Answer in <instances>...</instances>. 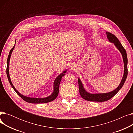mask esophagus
Segmentation results:
<instances>
[{
    "label": "esophagus",
    "instance_id": "1",
    "mask_svg": "<svg viewBox=\"0 0 133 133\" xmlns=\"http://www.w3.org/2000/svg\"><path fill=\"white\" fill-rule=\"evenodd\" d=\"M71 69H72V70H73V71L76 70V67H75V65H72L71 66Z\"/></svg>",
    "mask_w": 133,
    "mask_h": 133
}]
</instances>
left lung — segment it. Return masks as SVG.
<instances>
[{
	"label": "left lung",
	"mask_w": 133,
	"mask_h": 133,
	"mask_svg": "<svg viewBox=\"0 0 133 133\" xmlns=\"http://www.w3.org/2000/svg\"><path fill=\"white\" fill-rule=\"evenodd\" d=\"M107 38L110 43H113L116 47L118 49L122 54L123 64H124V73L122 80L118 86L114 90L106 93H96V94H91L87 92L85 90L84 87L83 86L82 83L79 78H78V83L79 88L80 94L83 99L87 100L88 101H96V102H103L106 101L110 99L113 97L122 87L124 83L125 82V80L127 77L128 75V69H127V63L128 59L127 53L125 50L123 48L121 44L118 39L112 33L106 32Z\"/></svg>",
	"instance_id": "obj_1"
}]
</instances>
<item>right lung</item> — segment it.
Returning <instances> with one entry per match:
<instances>
[{
    "instance_id": "1",
    "label": "right lung",
    "mask_w": 133,
    "mask_h": 133,
    "mask_svg": "<svg viewBox=\"0 0 133 133\" xmlns=\"http://www.w3.org/2000/svg\"><path fill=\"white\" fill-rule=\"evenodd\" d=\"M15 47V45H14L13 48L11 49L10 51L8 60H7V68H6V74L7 76H8V78L9 81V82L10 83L11 86L13 88V89L15 90L16 92L17 93L19 96H20L25 101L29 102V103H47V102H50L51 101H53L56 99V97H57L58 94H59V85H60V83L61 80L62 78L65 75V73L67 72L66 70L64 71L63 72V73H61L60 75H59L56 79H55L54 81V85H53V92L52 93V94L50 96H48L46 97H44V98H36V97H27L26 96L23 95V94H20L18 91H17V90L15 88V87H14L12 83L11 82L10 77V74H9V63H10V60L11 58V55L12 54V52L13 50H14Z\"/></svg>"
}]
</instances>
